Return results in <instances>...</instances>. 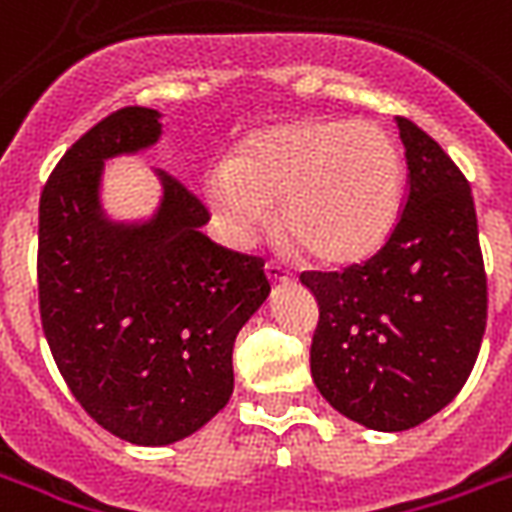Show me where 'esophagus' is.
Wrapping results in <instances>:
<instances>
[{
  "label": "esophagus",
  "instance_id": "esophagus-1",
  "mask_svg": "<svg viewBox=\"0 0 512 512\" xmlns=\"http://www.w3.org/2000/svg\"><path fill=\"white\" fill-rule=\"evenodd\" d=\"M265 276H268L273 284L290 282V271H287V268H282L279 263H265Z\"/></svg>",
  "mask_w": 512,
  "mask_h": 512
}]
</instances>
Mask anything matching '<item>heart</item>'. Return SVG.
<instances>
[{
  "instance_id": "obj_1",
  "label": "heart",
  "mask_w": 512,
  "mask_h": 512,
  "mask_svg": "<svg viewBox=\"0 0 512 512\" xmlns=\"http://www.w3.org/2000/svg\"><path fill=\"white\" fill-rule=\"evenodd\" d=\"M206 195L236 241L271 222L322 263L376 252L403 201V158L373 123L298 117L249 131L228 166L206 174Z\"/></svg>"
}]
</instances>
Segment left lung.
Returning <instances> with one entry per match:
<instances>
[{
	"instance_id": "8db88e82",
	"label": "left lung",
	"mask_w": 512,
	"mask_h": 512,
	"mask_svg": "<svg viewBox=\"0 0 512 512\" xmlns=\"http://www.w3.org/2000/svg\"><path fill=\"white\" fill-rule=\"evenodd\" d=\"M408 185L365 263L306 271L319 322L311 376L346 419L403 432L443 411L481 351L489 287L470 182L429 134L397 117Z\"/></svg>"
}]
</instances>
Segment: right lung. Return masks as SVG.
Returning a JSON list of instances; mask_svg holds the SVG:
<instances>
[{
    "label": "right lung",
    "instance_id": "obj_1",
    "mask_svg": "<svg viewBox=\"0 0 512 512\" xmlns=\"http://www.w3.org/2000/svg\"><path fill=\"white\" fill-rule=\"evenodd\" d=\"M161 112L123 107L64 152L39 195L42 333L74 400L136 446L201 429L233 392V341L271 292L263 257L201 233L198 195L163 174V204L144 225L99 212L107 158L150 147Z\"/></svg>",
    "mask_w": 512,
    "mask_h": 512
}]
</instances>
